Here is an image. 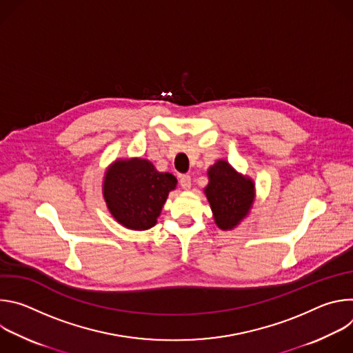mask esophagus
I'll list each match as a JSON object with an SVG mask.
<instances>
[{"label":"esophagus","instance_id":"1","mask_svg":"<svg viewBox=\"0 0 353 353\" xmlns=\"http://www.w3.org/2000/svg\"><path fill=\"white\" fill-rule=\"evenodd\" d=\"M180 185H181L184 190H188V188L191 187V176H188V174L180 176Z\"/></svg>","mask_w":353,"mask_h":353}]
</instances>
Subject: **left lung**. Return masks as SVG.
I'll return each mask as SVG.
<instances>
[{"mask_svg":"<svg viewBox=\"0 0 353 353\" xmlns=\"http://www.w3.org/2000/svg\"><path fill=\"white\" fill-rule=\"evenodd\" d=\"M210 183L205 195L215 223L222 230L236 228L250 212L254 203V181L237 173L226 161H218L208 170Z\"/></svg>","mask_w":353,"mask_h":353,"instance_id":"8db88e82","label":"left lung"}]
</instances>
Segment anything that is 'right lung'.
Wrapping results in <instances>:
<instances>
[{
	"label": "right lung",
	"instance_id": "right-lung-1",
	"mask_svg": "<svg viewBox=\"0 0 353 353\" xmlns=\"http://www.w3.org/2000/svg\"><path fill=\"white\" fill-rule=\"evenodd\" d=\"M177 180L161 173L146 159H119L109 166L103 196L113 218L127 229L146 230L157 225Z\"/></svg>",
	"mask_w": 353,
	"mask_h": 353
}]
</instances>
